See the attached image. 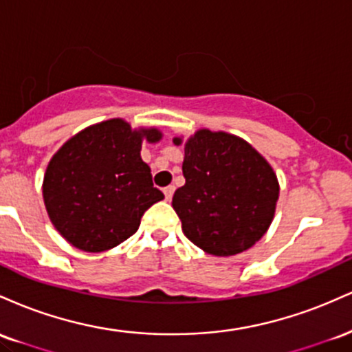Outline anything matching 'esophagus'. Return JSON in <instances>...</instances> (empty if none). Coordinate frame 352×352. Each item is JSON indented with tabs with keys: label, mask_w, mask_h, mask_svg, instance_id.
I'll return each mask as SVG.
<instances>
[{
	"label": "esophagus",
	"mask_w": 352,
	"mask_h": 352,
	"mask_svg": "<svg viewBox=\"0 0 352 352\" xmlns=\"http://www.w3.org/2000/svg\"><path fill=\"white\" fill-rule=\"evenodd\" d=\"M173 192H175V187H173V185H168V187H165V188H164V195H165V199L170 200V199H172V195H173Z\"/></svg>",
	"instance_id": "34e87169"
}]
</instances>
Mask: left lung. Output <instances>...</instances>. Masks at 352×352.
<instances>
[{"label": "left lung", "mask_w": 352, "mask_h": 352, "mask_svg": "<svg viewBox=\"0 0 352 352\" xmlns=\"http://www.w3.org/2000/svg\"><path fill=\"white\" fill-rule=\"evenodd\" d=\"M173 144L180 145L175 137ZM184 187L172 207L185 236L215 256L252 246L272 225L280 185L272 165L246 140L200 129L185 142Z\"/></svg>", "instance_id": "8db88e82"}]
</instances>
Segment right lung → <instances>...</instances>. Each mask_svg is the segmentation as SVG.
Returning <instances> with one entry per match:
<instances>
[{"mask_svg": "<svg viewBox=\"0 0 352 352\" xmlns=\"http://www.w3.org/2000/svg\"><path fill=\"white\" fill-rule=\"evenodd\" d=\"M159 129L104 120L71 137L47 164L43 199L54 228L82 252H106L137 232L145 210L164 199L140 157Z\"/></svg>", "mask_w": 352, "mask_h": 352, "instance_id": "obj_1", "label": "right lung"}]
</instances>
